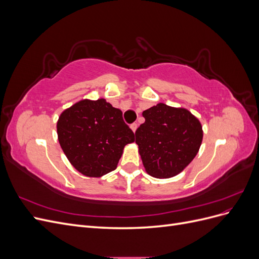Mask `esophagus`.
Wrapping results in <instances>:
<instances>
[{
	"instance_id": "34e87169",
	"label": "esophagus",
	"mask_w": 259,
	"mask_h": 259,
	"mask_svg": "<svg viewBox=\"0 0 259 259\" xmlns=\"http://www.w3.org/2000/svg\"><path fill=\"white\" fill-rule=\"evenodd\" d=\"M137 127H138V124L137 123H133V124H131V130L133 131V132H136V130H137Z\"/></svg>"
}]
</instances>
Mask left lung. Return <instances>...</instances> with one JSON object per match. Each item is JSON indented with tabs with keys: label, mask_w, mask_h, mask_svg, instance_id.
Wrapping results in <instances>:
<instances>
[{
	"label": "left lung",
	"mask_w": 259,
	"mask_h": 259,
	"mask_svg": "<svg viewBox=\"0 0 259 259\" xmlns=\"http://www.w3.org/2000/svg\"><path fill=\"white\" fill-rule=\"evenodd\" d=\"M136 144L147 173L170 178L183 171L199 152L203 139L200 121L185 108L158 104L143 112Z\"/></svg>",
	"instance_id": "obj_1"
}]
</instances>
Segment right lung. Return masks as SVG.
<instances>
[{
  "instance_id": "1",
  "label": "right lung",
  "mask_w": 259,
  "mask_h": 259,
  "mask_svg": "<svg viewBox=\"0 0 259 259\" xmlns=\"http://www.w3.org/2000/svg\"><path fill=\"white\" fill-rule=\"evenodd\" d=\"M57 135L71 165L88 177H101L114 170L124 147L135 140L122 111L104 98L82 99L62 111Z\"/></svg>"
}]
</instances>
